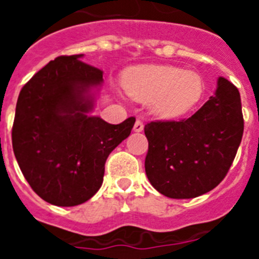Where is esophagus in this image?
Here are the masks:
<instances>
[{"label": "esophagus", "mask_w": 259, "mask_h": 259, "mask_svg": "<svg viewBox=\"0 0 259 259\" xmlns=\"http://www.w3.org/2000/svg\"><path fill=\"white\" fill-rule=\"evenodd\" d=\"M144 130V123L141 122V120H139L137 119L136 122H135V125H134V131L135 132H141Z\"/></svg>", "instance_id": "34e87169"}]
</instances>
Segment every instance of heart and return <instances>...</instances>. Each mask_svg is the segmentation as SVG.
<instances>
[{
  "instance_id": "heart-1",
  "label": "heart",
  "mask_w": 259,
  "mask_h": 259,
  "mask_svg": "<svg viewBox=\"0 0 259 259\" xmlns=\"http://www.w3.org/2000/svg\"><path fill=\"white\" fill-rule=\"evenodd\" d=\"M123 85L131 97L149 100L150 110L159 118H175L187 113L202 96L201 76L175 66L143 65L128 68Z\"/></svg>"
}]
</instances>
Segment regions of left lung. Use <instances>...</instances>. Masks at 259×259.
Masks as SVG:
<instances>
[{
	"label": "left lung",
	"mask_w": 259,
	"mask_h": 259,
	"mask_svg": "<svg viewBox=\"0 0 259 259\" xmlns=\"http://www.w3.org/2000/svg\"><path fill=\"white\" fill-rule=\"evenodd\" d=\"M145 172L166 197L194 198L214 189L227 175L241 143L244 118L237 88L218 79L215 95L191 118L150 122Z\"/></svg>",
	"instance_id": "1"
}]
</instances>
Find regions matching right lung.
Wrapping results in <instances>:
<instances>
[{
	"instance_id": "obj_1",
	"label": "right lung",
	"mask_w": 259,
	"mask_h": 259,
	"mask_svg": "<svg viewBox=\"0 0 259 259\" xmlns=\"http://www.w3.org/2000/svg\"><path fill=\"white\" fill-rule=\"evenodd\" d=\"M61 56L32 76L19 93L13 149L31 188L56 206H76L104 182L105 162L130 136L135 118L110 124L89 115L104 79L102 71Z\"/></svg>"
}]
</instances>
